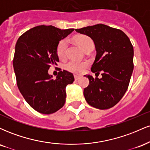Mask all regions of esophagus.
<instances>
[{
	"mask_svg": "<svg viewBox=\"0 0 150 150\" xmlns=\"http://www.w3.org/2000/svg\"><path fill=\"white\" fill-rule=\"evenodd\" d=\"M74 77H75V80H80V79L81 78V76H80V75H74Z\"/></svg>",
	"mask_w": 150,
	"mask_h": 150,
	"instance_id": "obj_1",
	"label": "esophagus"
}]
</instances>
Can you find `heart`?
<instances>
[{"instance_id":"1","label":"heart","mask_w":150,"mask_h":150,"mask_svg":"<svg viewBox=\"0 0 150 150\" xmlns=\"http://www.w3.org/2000/svg\"><path fill=\"white\" fill-rule=\"evenodd\" d=\"M75 42L78 44L79 46L84 51L88 48L93 47L94 46V43L92 40L89 37L85 35H79L75 37ZM67 47H68V42L65 39L61 40L58 43L57 46V55L58 58L63 59L66 56ZM87 65V63L85 62H78L75 61H70L66 63L65 68V69L68 71L74 73H82V70Z\"/></svg>"}]
</instances>
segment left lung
<instances>
[{
	"instance_id": "8db88e82",
	"label": "left lung",
	"mask_w": 150,
	"mask_h": 150,
	"mask_svg": "<svg viewBox=\"0 0 150 150\" xmlns=\"http://www.w3.org/2000/svg\"><path fill=\"white\" fill-rule=\"evenodd\" d=\"M88 36L95 45L97 56L91 70L101 78L86 75L89 84L84 89L87 102L99 109L114 106L128 89L133 71V47L123 31L103 24L76 29Z\"/></svg>"
}]
</instances>
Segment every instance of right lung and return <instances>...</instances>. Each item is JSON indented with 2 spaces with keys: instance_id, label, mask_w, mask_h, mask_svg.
Here are the masks:
<instances>
[{
  "instance_id": "1",
  "label": "right lung",
  "mask_w": 150,
  "mask_h": 150,
  "mask_svg": "<svg viewBox=\"0 0 150 150\" xmlns=\"http://www.w3.org/2000/svg\"><path fill=\"white\" fill-rule=\"evenodd\" d=\"M73 31L40 25L27 31L17 41L13 58L17 85L31 107L43 114H51L63 107L65 87L75 80L67 70L60 71L55 80L48 73L51 65L59 62L58 43Z\"/></svg>"
}]
</instances>
